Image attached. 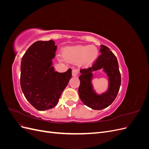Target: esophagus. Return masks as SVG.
<instances>
[{"instance_id": "1", "label": "esophagus", "mask_w": 149, "mask_h": 149, "mask_svg": "<svg viewBox=\"0 0 149 149\" xmlns=\"http://www.w3.org/2000/svg\"><path fill=\"white\" fill-rule=\"evenodd\" d=\"M78 73H79V71L78 70L73 69L72 70V76H77L78 75Z\"/></svg>"}]
</instances>
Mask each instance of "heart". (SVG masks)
I'll return each instance as SVG.
<instances>
[{
	"label": "heart",
	"mask_w": 149,
	"mask_h": 149,
	"mask_svg": "<svg viewBox=\"0 0 149 149\" xmlns=\"http://www.w3.org/2000/svg\"><path fill=\"white\" fill-rule=\"evenodd\" d=\"M97 49L91 45H78L66 47L63 49V56L66 60L76 61L80 59L81 64L88 65L96 59Z\"/></svg>",
	"instance_id": "heart-1"
}]
</instances>
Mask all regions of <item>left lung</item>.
Masks as SVG:
<instances>
[{"label": "left lung", "mask_w": 149, "mask_h": 149, "mask_svg": "<svg viewBox=\"0 0 149 149\" xmlns=\"http://www.w3.org/2000/svg\"><path fill=\"white\" fill-rule=\"evenodd\" d=\"M100 52L96 61L91 67L80 70L79 76L80 85L78 89L79 96L84 104L94 110H101L110 106L116 99L119 91L121 83L120 73L118 60L110 49L101 45ZM103 69L108 76V91L101 95H97L93 89L91 81L92 71Z\"/></svg>", "instance_id": "8db88e82"}]
</instances>
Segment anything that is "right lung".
<instances>
[{
	"label": "right lung",
	"mask_w": 149,
	"mask_h": 149,
	"mask_svg": "<svg viewBox=\"0 0 149 149\" xmlns=\"http://www.w3.org/2000/svg\"><path fill=\"white\" fill-rule=\"evenodd\" d=\"M53 40L33 43L22 58L20 86L25 98L36 109L54 107L71 78V69L55 71L52 59L57 47Z\"/></svg>",
	"instance_id": "obj_1"
}]
</instances>
